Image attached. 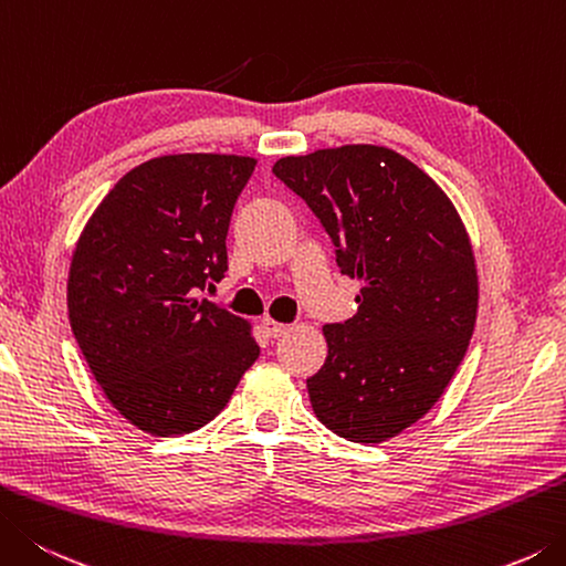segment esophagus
I'll return each instance as SVG.
<instances>
[{
    "mask_svg": "<svg viewBox=\"0 0 566 566\" xmlns=\"http://www.w3.org/2000/svg\"><path fill=\"white\" fill-rule=\"evenodd\" d=\"M263 329H265V335L269 337H281V335H285L287 333V325H283V323H275V319H271V317H263Z\"/></svg>",
    "mask_w": 566,
    "mask_h": 566,
    "instance_id": "esophagus-1",
    "label": "esophagus"
}]
</instances>
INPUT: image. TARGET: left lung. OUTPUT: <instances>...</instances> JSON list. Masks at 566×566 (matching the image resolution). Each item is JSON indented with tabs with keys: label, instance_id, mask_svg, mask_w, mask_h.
Here are the masks:
<instances>
[{
	"label": "left lung",
	"instance_id": "8db88e82",
	"mask_svg": "<svg viewBox=\"0 0 566 566\" xmlns=\"http://www.w3.org/2000/svg\"><path fill=\"white\" fill-rule=\"evenodd\" d=\"M273 175L323 223L339 273L365 283L357 313L323 327L313 411L347 441H387L441 399L471 343L478 273L463 221L429 175L387 147L283 157Z\"/></svg>",
	"mask_w": 566,
	"mask_h": 566
}]
</instances>
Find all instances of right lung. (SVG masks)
Segmentation results:
<instances>
[{
	"instance_id": "obj_1",
	"label": "right lung",
	"mask_w": 566,
	"mask_h": 566,
	"mask_svg": "<svg viewBox=\"0 0 566 566\" xmlns=\"http://www.w3.org/2000/svg\"><path fill=\"white\" fill-rule=\"evenodd\" d=\"M255 159L167 155L127 172L73 251L69 319L105 397L137 429L189 433L227 407L261 347L201 297L227 273V231Z\"/></svg>"
}]
</instances>
